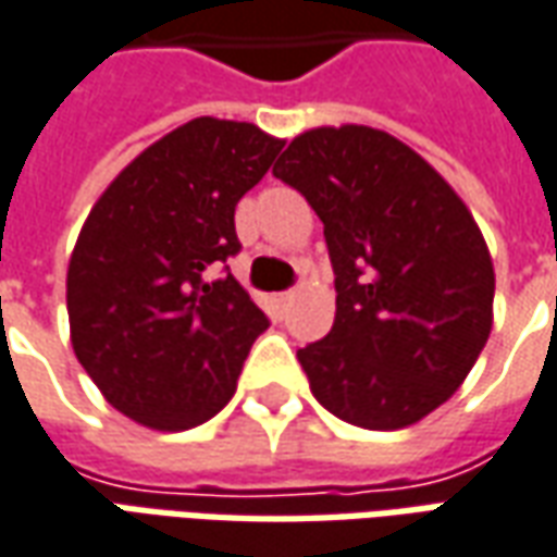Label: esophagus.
Segmentation results:
<instances>
[{
	"mask_svg": "<svg viewBox=\"0 0 557 557\" xmlns=\"http://www.w3.org/2000/svg\"><path fill=\"white\" fill-rule=\"evenodd\" d=\"M292 298H295V292H280V295H274V305H277V310H286L292 305Z\"/></svg>",
	"mask_w": 557,
	"mask_h": 557,
	"instance_id": "esophagus-1",
	"label": "esophagus"
}]
</instances>
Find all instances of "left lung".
I'll return each mask as SVG.
<instances>
[{
  "mask_svg": "<svg viewBox=\"0 0 557 557\" xmlns=\"http://www.w3.org/2000/svg\"><path fill=\"white\" fill-rule=\"evenodd\" d=\"M274 177L325 225L337 310L298 349L313 398L349 425L398 431L470 373L492 334L495 265L480 225L413 147L371 126H319Z\"/></svg>",
  "mask_w": 557,
  "mask_h": 557,
  "instance_id": "1",
  "label": "left lung"
}]
</instances>
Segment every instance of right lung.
I'll use <instances>...</instances> for the list:
<instances>
[{
	"label": "right lung",
	"instance_id": "1",
	"mask_svg": "<svg viewBox=\"0 0 557 557\" xmlns=\"http://www.w3.org/2000/svg\"><path fill=\"white\" fill-rule=\"evenodd\" d=\"M283 138L196 116L108 184L65 277L72 349L104 400L138 425L186 431L223 410L268 317L232 274L235 208Z\"/></svg>",
	"mask_w": 557,
	"mask_h": 557
}]
</instances>
